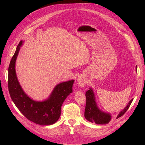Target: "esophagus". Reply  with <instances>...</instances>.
Wrapping results in <instances>:
<instances>
[{
    "label": "esophagus",
    "mask_w": 145,
    "mask_h": 145,
    "mask_svg": "<svg viewBox=\"0 0 145 145\" xmlns=\"http://www.w3.org/2000/svg\"><path fill=\"white\" fill-rule=\"evenodd\" d=\"M77 81H78V85L80 86L81 87H83L86 85V81L85 79H83V78L81 77L78 78Z\"/></svg>",
    "instance_id": "esophagus-1"
}]
</instances>
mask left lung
Returning a JSON list of instances; mask_svg holds the SVG:
<instances>
[{"label": "left lung", "instance_id": "obj_1", "mask_svg": "<svg viewBox=\"0 0 145 145\" xmlns=\"http://www.w3.org/2000/svg\"><path fill=\"white\" fill-rule=\"evenodd\" d=\"M137 69V67H136ZM86 106L85 110V117L87 120L92 123H95L96 124H107L111 119V116L107 113H105L101 111L97 106L95 97L93 90L90 88L89 90L87 91L86 93ZM133 100L129 101L128 105L126 108L121 111L117 117V118L121 117L126 111L129 109L130 105L132 103Z\"/></svg>", "mask_w": 145, "mask_h": 145}]
</instances>
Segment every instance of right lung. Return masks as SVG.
<instances>
[{"label": "right lung", "mask_w": 145, "mask_h": 145, "mask_svg": "<svg viewBox=\"0 0 145 145\" xmlns=\"http://www.w3.org/2000/svg\"><path fill=\"white\" fill-rule=\"evenodd\" d=\"M22 43V41L19 42L8 68V86L11 98L16 107L29 120L41 125L54 124L60 116L61 106L64 100L72 93L74 80L57 85L49 99L44 102H36L31 99L22 89L16 74V60Z\"/></svg>", "instance_id": "obj_1"}]
</instances>
